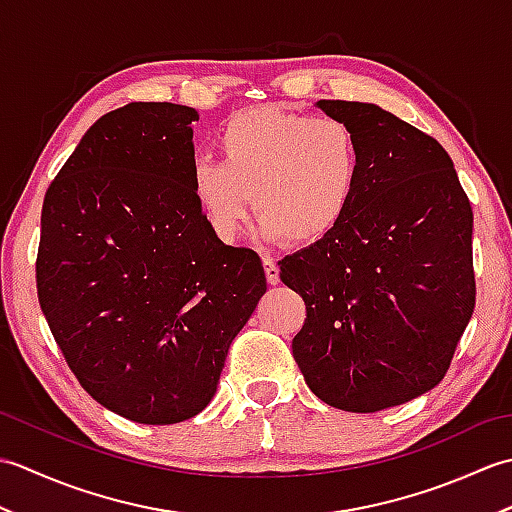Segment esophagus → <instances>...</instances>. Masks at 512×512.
<instances>
[{"instance_id": "34e87169", "label": "esophagus", "mask_w": 512, "mask_h": 512, "mask_svg": "<svg viewBox=\"0 0 512 512\" xmlns=\"http://www.w3.org/2000/svg\"><path fill=\"white\" fill-rule=\"evenodd\" d=\"M264 270H266V279L270 286H277L279 284V266L275 259L270 257H264Z\"/></svg>"}]
</instances>
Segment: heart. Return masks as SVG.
Segmentation results:
<instances>
[{"label": "heart", "instance_id": "obj_1", "mask_svg": "<svg viewBox=\"0 0 512 512\" xmlns=\"http://www.w3.org/2000/svg\"><path fill=\"white\" fill-rule=\"evenodd\" d=\"M215 145L222 160L193 162L191 193L220 242L244 231L253 195L266 242L319 244L350 215L363 151L343 121L259 107L226 118Z\"/></svg>", "mask_w": 512, "mask_h": 512}]
</instances>
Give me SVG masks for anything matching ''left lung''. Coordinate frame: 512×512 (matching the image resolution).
<instances>
[{
    "instance_id": "8db88e82",
    "label": "left lung",
    "mask_w": 512,
    "mask_h": 512,
    "mask_svg": "<svg viewBox=\"0 0 512 512\" xmlns=\"http://www.w3.org/2000/svg\"><path fill=\"white\" fill-rule=\"evenodd\" d=\"M354 129L350 215L279 262L306 301L292 356L325 405L374 413L436 387L475 308L473 211L436 138L374 103L319 101Z\"/></svg>"
}]
</instances>
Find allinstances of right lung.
I'll return each instance as SVG.
<instances>
[{
    "label": "right lung",
    "instance_id": "add662e5",
    "mask_svg": "<svg viewBox=\"0 0 512 512\" xmlns=\"http://www.w3.org/2000/svg\"><path fill=\"white\" fill-rule=\"evenodd\" d=\"M198 112L101 116L43 200L37 292L88 394L140 424L209 405L228 347L266 292L262 259L220 242L191 193Z\"/></svg>",
    "mask_w": 512,
    "mask_h": 512
}]
</instances>
